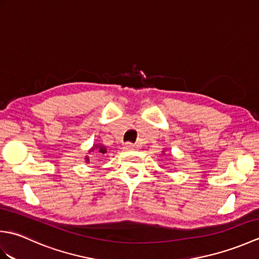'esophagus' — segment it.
Returning a JSON list of instances; mask_svg holds the SVG:
<instances>
[{"label":"esophagus","instance_id":"esophagus-1","mask_svg":"<svg viewBox=\"0 0 259 259\" xmlns=\"http://www.w3.org/2000/svg\"><path fill=\"white\" fill-rule=\"evenodd\" d=\"M134 148H135V146L133 144H130V142H126V144H124L123 149L124 150H133Z\"/></svg>","mask_w":259,"mask_h":259}]
</instances>
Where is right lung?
I'll use <instances>...</instances> for the list:
<instances>
[{"label":"right lung","mask_w":259,"mask_h":259,"mask_svg":"<svg viewBox=\"0 0 259 259\" xmlns=\"http://www.w3.org/2000/svg\"><path fill=\"white\" fill-rule=\"evenodd\" d=\"M91 151H97L98 153H106L107 149H106V147L102 146V145H95V146H93L92 149L90 150V152ZM85 160H87V162H89L90 161L89 157H85Z\"/></svg>","instance_id":"add662e5"}]
</instances>
